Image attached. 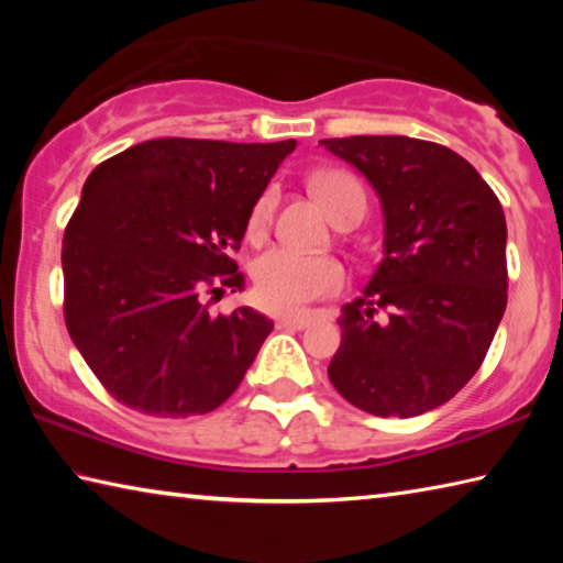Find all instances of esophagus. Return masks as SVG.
<instances>
[{
	"label": "esophagus",
	"mask_w": 563,
	"mask_h": 563,
	"mask_svg": "<svg viewBox=\"0 0 563 563\" xmlns=\"http://www.w3.org/2000/svg\"><path fill=\"white\" fill-rule=\"evenodd\" d=\"M275 325L280 330H305L310 325V316H280Z\"/></svg>",
	"instance_id": "esophagus-1"
}]
</instances>
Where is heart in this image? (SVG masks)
Listing matches in <instances>:
<instances>
[{
	"label": "heart",
	"instance_id": "obj_1",
	"mask_svg": "<svg viewBox=\"0 0 563 563\" xmlns=\"http://www.w3.org/2000/svg\"><path fill=\"white\" fill-rule=\"evenodd\" d=\"M357 186L355 180L338 170L318 174L312 180L318 198L328 208L330 216L338 213V208L345 198V190ZM275 206V194H265L255 201L251 218H247V235L261 238L271 223V213ZM255 298L273 312H300L325 295L338 292L345 283L342 265L330 255H308L290 251V247H271L253 265Z\"/></svg>",
	"mask_w": 563,
	"mask_h": 563
}]
</instances>
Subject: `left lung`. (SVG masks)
<instances>
[{"mask_svg":"<svg viewBox=\"0 0 563 563\" xmlns=\"http://www.w3.org/2000/svg\"><path fill=\"white\" fill-rule=\"evenodd\" d=\"M383 206V255L362 298L342 305L328 375L350 405L417 417L479 369L507 310V218L476 168L409 136L322 139ZM390 310L387 323L374 310Z\"/></svg>","mask_w":563,"mask_h":563,"instance_id":"1","label":"left lung"}]
</instances>
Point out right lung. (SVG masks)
<instances>
[{
  "mask_svg": "<svg viewBox=\"0 0 563 563\" xmlns=\"http://www.w3.org/2000/svg\"><path fill=\"white\" fill-rule=\"evenodd\" d=\"M295 146L154 139L91 170L64 233V320L119 402L178 419L241 385L273 320L211 316L203 295L243 290L228 253Z\"/></svg>",
  "mask_w": 563,
  "mask_h": 563,
  "instance_id": "add662e5",
  "label": "right lung"
}]
</instances>
